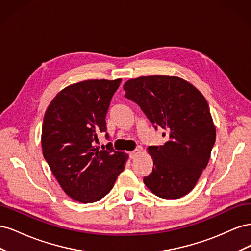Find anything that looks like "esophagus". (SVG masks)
<instances>
[{"label":"esophagus","instance_id":"esophagus-1","mask_svg":"<svg viewBox=\"0 0 251 251\" xmlns=\"http://www.w3.org/2000/svg\"><path fill=\"white\" fill-rule=\"evenodd\" d=\"M140 153H141V150H140V149H136V150L132 151L131 153H130V158H131V159H134V158L137 157Z\"/></svg>","mask_w":251,"mask_h":251}]
</instances>
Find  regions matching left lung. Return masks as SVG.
I'll list each match as a JSON object with an SVG mask.
<instances>
[{"mask_svg": "<svg viewBox=\"0 0 251 251\" xmlns=\"http://www.w3.org/2000/svg\"><path fill=\"white\" fill-rule=\"evenodd\" d=\"M124 89L125 96L139 105L155 128L169 133L163 146L148 148L153 171L143 178L144 184L163 199L187 195L207 166L216 141L205 97L191 82L168 75L128 79Z\"/></svg>", "mask_w": 251, "mask_h": 251, "instance_id": "8db88e82", "label": "left lung"}]
</instances>
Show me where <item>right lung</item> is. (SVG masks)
I'll return each instance as SVG.
<instances>
[{"mask_svg":"<svg viewBox=\"0 0 251 251\" xmlns=\"http://www.w3.org/2000/svg\"><path fill=\"white\" fill-rule=\"evenodd\" d=\"M121 78L88 79L66 87L45 113L42 150L64 192L93 203L109 194L127 160L112 144L100 150L97 134L107 131L105 115ZM108 137V134H105Z\"/></svg>","mask_w":251,"mask_h":251,"instance_id":"obj_1","label":"right lung"}]
</instances>
